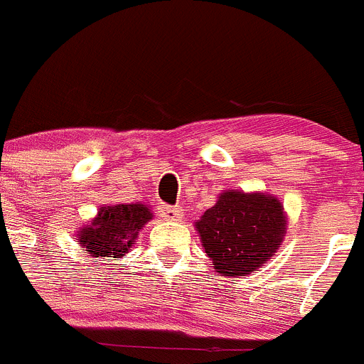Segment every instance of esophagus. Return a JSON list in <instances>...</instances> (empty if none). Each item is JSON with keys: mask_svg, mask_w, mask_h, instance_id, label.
Returning <instances> with one entry per match:
<instances>
[{"mask_svg": "<svg viewBox=\"0 0 364 364\" xmlns=\"http://www.w3.org/2000/svg\"><path fill=\"white\" fill-rule=\"evenodd\" d=\"M161 217L165 220H181L183 219V208L181 206H165L163 205L159 208Z\"/></svg>", "mask_w": 364, "mask_h": 364, "instance_id": "esophagus-1", "label": "esophagus"}]
</instances>
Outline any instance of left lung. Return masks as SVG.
<instances>
[{
	"instance_id": "left-lung-1",
	"label": "left lung",
	"mask_w": 364,
	"mask_h": 364,
	"mask_svg": "<svg viewBox=\"0 0 364 364\" xmlns=\"http://www.w3.org/2000/svg\"><path fill=\"white\" fill-rule=\"evenodd\" d=\"M205 253L220 277H246L262 267L284 242L287 215L266 192L224 190L196 223Z\"/></svg>"
}]
</instances>
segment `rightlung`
Wrapping results in <instances>:
<instances>
[{"label":"right lung","instance_id":"add662e5","mask_svg":"<svg viewBox=\"0 0 364 364\" xmlns=\"http://www.w3.org/2000/svg\"><path fill=\"white\" fill-rule=\"evenodd\" d=\"M151 219V208L144 203L102 206L90 223L77 228V242L91 259H122Z\"/></svg>","mask_w":364,"mask_h":364}]
</instances>
